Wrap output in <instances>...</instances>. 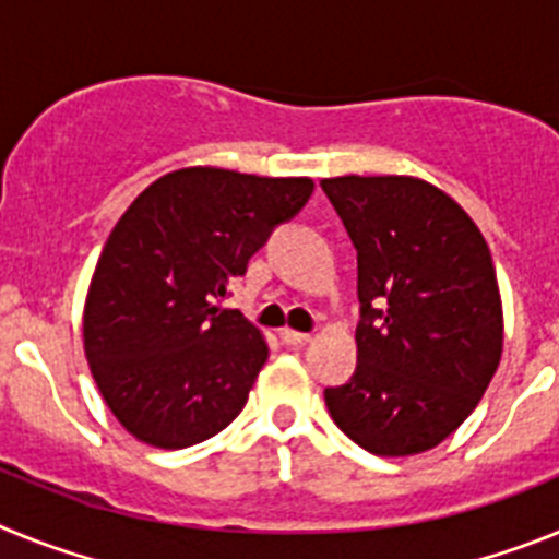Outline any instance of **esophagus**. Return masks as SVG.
<instances>
[{"mask_svg": "<svg viewBox=\"0 0 559 559\" xmlns=\"http://www.w3.org/2000/svg\"><path fill=\"white\" fill-rule=\"evenodd\" d=\"M280 338H283V344H290V347H296V344H305V341H308L310 335L308 333H299V330L283 328V330H280Z\"/></svg>", "mask_w": 559, "mask_h": 559, "instance_id": "34e87169", "label": "esophagus"}]
</instances>
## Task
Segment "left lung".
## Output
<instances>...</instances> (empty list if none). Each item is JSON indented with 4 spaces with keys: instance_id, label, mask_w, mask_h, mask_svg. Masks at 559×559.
<instances>
[{
    "instance_id": "1",
    "label": "left lung",
    "mask_w": 559,
    "mask_h": 559,
    "mask_svg": "<svg viewBox=\"0 0 559 559\" xmlns=\"http://www.w3.org/2000/svg\"><path fill=\"white\" fill-rule=\"evenodd\" d=\"M358 251V367L324 389L335 426L374 456L451 437L501 360L496 269L467 212L412 176L322 181Z\"/></svg>"
}]
</instances>
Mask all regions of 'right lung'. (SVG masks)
<instances>
[{"mask_svg":"<svg viewBox=\"0 0 559 559\" xmlns=\"http://www.w3.org/2000/svg\"><path fill=\"white\" fill-rule=\"evenodd\" d=\"M310 192V179L185 167L117 221L88 285L83 347L103 400L140 442L199 445L243 412L269 347L218 302Z\"/></svg>","mask_w":559,"mask_h":559,"instance_id":"right-lung-1","label":"right lung"}]
</instances>
